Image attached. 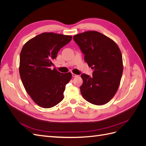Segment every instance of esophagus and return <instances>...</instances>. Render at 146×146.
<instances>
[{
	"label": "esophagus",
	"instance_id": "esophagus-1",
	"mask_svg": "<svg viewBox=\"0 0 146 146\" xmlns=\"http://www.w3.org/2000/svg\"><path fill=\"white\" fill-rule=\"evenodd\" d=\"M72 76L73 77H78L77 75L75 74H74V73H72Z\"/></svg>",
	"mask_w": 146,
	"mask_h": 146
}]
</instances>
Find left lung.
Masks as SVG:
<instances>
[{"label": "left lung", "mask_w": 146, "mask_h": 146, "mask_svg": "<svg viewBox=\"0 0 146 146\" xmlns=\"http://www.w3.org/2000/svg\"><path fill=\"white\" fill-rule=\"evenodd\" d=\"M73 38L85 55V61L94 70L92 77L81 75L82 96L94 105L108 103L116 93L123 72L120 49L111 39L96 31L79 33Z\"/></svg>", "instance_id": "8db88e82"}]
</instances>
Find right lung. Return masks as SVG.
<instances>
[{
  "mask_svg": "<svg viewBox=\"0 0 146 146\" xmlns=\"http://www.w3.org/2000/svg\"><path fill=\"white\" fill-rule=\"evenodd\" d=\"M71 39L72 36L69 35L42 33L30 39L22 48L21 80L30 98L41 107H53L63 99L66 85L72 74L61 73L51 66L60 48Z\"/></svg>",
  "mask_w": 146,
  "mask_h": 146,
  "instance_id": "obj_1",
  "label": "right lung"
}]
</instances>
